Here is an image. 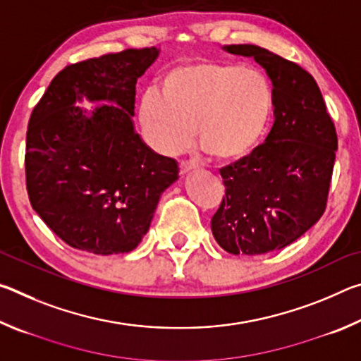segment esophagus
<instances>
[{"mask_svg":"<svg viewBox=\"0 0 361 361\" xmlns=\"http://www.w3.org/2000/svg\"><path fill=\"white\" fill-rule=\"evenodd\" d=\"M199 166H197V162H194V161H181L180 162V172L185 175V173H188V172H191V170H194V169H197Z\"/></svg>","mask_w":361,"mask_h":361,"instance_id":"esophagus-1","label":"esophagus"}]
</instances>
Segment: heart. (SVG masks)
Returning <instances> with one entry per match:
<instances>
[{"instance_id": "b5f03b06", "label": "heart", "mask_w": 361, "mask_h": 361, "mask_svg": "<svg viewBox=\"0 0 361 361\" xmlns=\"http://www.w3.org/2000/svg\"><path fill=\"white\" fill-rule=\"evenodd\" d=\"M274 90L266 75L239 63L192 62L164 76L140 100V124L149 145L175 154L194 135L218 161L252 151L271 121Z\"/></svg>"}]
</instances>
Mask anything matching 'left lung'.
<instances>
[{
  "label": "left lung",
  "instance_id": "left-lung-1",
  "mask_svg": "<svg viewBox=\"0 0 361 361\" xmlns=\"http://www.w3.org/2000/svg\"><path fill=\"white\" fill-rule=\"evenodd\" d=\"M224 49L266 70L276 121L264 143L219 170L226 191L212 232L228 253L262 255L290 245L323 215L338 135L312 75L259 46Z\"/></svg>",
  "mask_w": 361,
  "mask_h": 361
}]
</instances>
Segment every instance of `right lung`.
Segmentation results:
<instances>
[{"mask_svg":"<svg viewBox=\"0 0 361 361\" xmlns=\"http://www.w3.org/2000/svg\"><path fill=\"white\" fill-rule=\"evenodd\" d=\"M156 47L126 49L65 66L30 116L25 178L30 204L70 247L129 253L148 232L161 194L178 180L175 159L133 130L135 84ZM85 96L109 99L85 116Z\"/></svg>","mask_w":361,"mask_h":361,"instance_id":"obj_1","label":"right lung"}]
</instances>
